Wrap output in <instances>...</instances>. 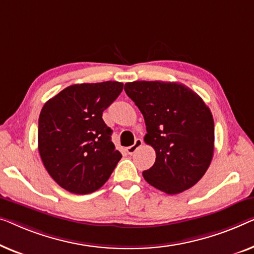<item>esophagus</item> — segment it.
Returning <instances> with one entry per match:
<instances>
[{"label":"esophagus","mask_w":254,"mask_h":254,"mask_svg":"<svg viewBox=\"0 0 254 254\" xmlns=\"http://www.w3.org/2000/svg\"><path fill=\"white\" fill-rule=\"evenodd\" d=\"M141 145H142V140H141V139L138 138V139H135V140H134V144H133V145L128 146V147L126 148V151H127V154L132 155L135 151H137V149H138L139 147H140Z\"/></svg>","instance_id":"1"}]
</instances>
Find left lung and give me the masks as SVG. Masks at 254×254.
<instances>
[{
    "instance_id": "8db88e82",
    "label": "left lung",
    "mask_w": 254,
    "mask_h": 254,
    "mask_svg": "<svg viewBox=\"0 0 254 254\" xmlns=\"http://www.w3.org/2000/svg\"><path fill=\"white\" fill-rule=\"evenodd\" d=\"M127 95L144 116V140L156 159L145 181L168 194L193 187L208 169L214 153V120L202 99L178 83L133 81Z\"/></svg>"
}]
</instances>
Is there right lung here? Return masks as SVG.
<instances>
[{
  "instance_id": "add662e5",
  "label": "right lung",
  "mask_w": 254,
  "mask_h": 254,
  "mask_svg": "<svg viewBox=\"0 0 254 254\" xmlns=\"http://www.w3.org/2000/svg\"><path fill=\"white\" fill-rule=\"evenodd\" d=\"M123 90L119 81L76 84L42 107L38 148L42 163L61 188L76 194L99 190L122 158L102 113Z\"/></svg>"
}]
</instances>
